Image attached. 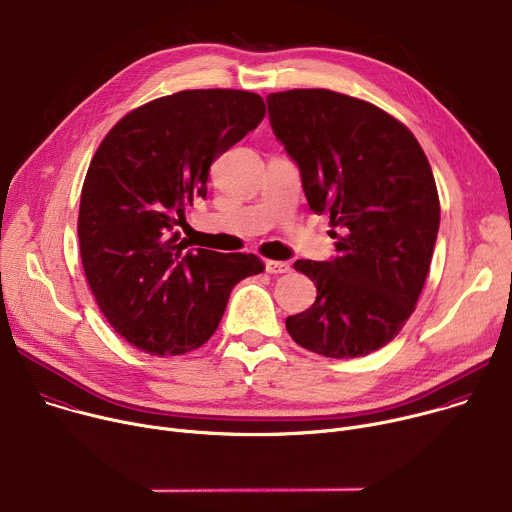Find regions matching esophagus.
<instances>
[{"label": "esophagus", "mask_w": 512, "mask_h": 512, "mask_svg": "<svg viewBox=\"0 0 512 512\" xmlns=\"http://www.w3.org/2000/svg\"><path fill=\"white\" fill-rule=\"evenodd\" d=\"M292 267H290V263H286V261H273V259H267L265 261V271L267 273H288Z\"/></svg>", "instance_id": "1"}]
</instances>
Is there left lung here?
I'll return each mask as SVG.
<instances>
[{"label": "left lung", "mask_w": 512, "mask_h": 512, "mask_svg": "<svg viewBox=\"0 0 512 512\" xmlns=\"http://www.w3.org/2000/svg\"><path fill=\"white\" fill-rule=\"evenodd\" d=\"M267 108L310 210L337 228L331 261L294 263L316 302L286 329L324 357L369 355L400 333L427 280L441 216L427 155L396 118L331 89L269 94Z\"/></svg>", "instance_id": "left-lung-1"}]
</instances>
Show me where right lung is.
Returning a JSON list of instances; mask_svg holds the SVG:
<instances>
[{
  "label": "right lung",
  "instance_id": "obj_1",
  "mask_svg": "<svg viewBox=\"0 0 512 512\" xmlns=\"http://www.w3.org/2000/svg\"><path fill=\"white\" fill-rule=\"evenodd\" d=\"M263 116L251 91H179L126 114L91 159L77 224L83 271L136 349L169 357L202 347L232 288L265 269L251 253L185 251L175 230L206 198L210 165Z\"/></svg>",
  "mask_w": 512,
  "mask_h": 512
}]
</instances>
